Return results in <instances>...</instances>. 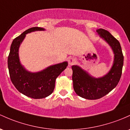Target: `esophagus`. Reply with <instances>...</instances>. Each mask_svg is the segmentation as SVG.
I'll return each instance as SVG.
<instances>
[{
    "mask_svg": "<svg viewBox=\"0 0 130 130\" xmlns=\"http://www.w3.org/2000/svg\"><path fill=\"white\" fill-rule=\"evenodd\" d=\"M75 62H76V60L73 57L70 58L69 60H68V63H69L70 65H73V64L75 63Z\"/></svg>",
    "mask_w": 130,
    "mask_h": 130,
    "instance_id": "34e87169",
    "label": "esophagus"
}]
</instances>
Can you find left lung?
<instances>
[{
	"label": "left lung",
	"instance_id": "1",
	"mask_svg": "<svg viewBox=\"0 0 130 130\" xmlns=\"http://www.w3.org/2000/svg\"><path fill=\"white\" fill-rule=\"evenodd\" d=\"M97 32L109 44L113 52L114 60L110 70L104 76L95 78L79 66L72 67L74 90L79 96L89 100L100 99L117 86L123 65V55L119 41L104 29H98Z\"/></svg>",
	"mask_w": 130,
	"mask_h": 130
}]
</instances>
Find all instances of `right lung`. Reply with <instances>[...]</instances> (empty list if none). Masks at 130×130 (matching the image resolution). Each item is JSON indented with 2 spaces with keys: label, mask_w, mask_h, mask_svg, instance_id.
Here are the masks:
<instances>
[{
  "label": "right lung",
  "mask_w": 130,
  "mask_h": 130,
  "mask_svg": "<svg viewBox=\"0 0 130 130\" xmlns=\"http://www.w3.org/2000/svg\"><path fill=\"white\" fill-rule=\"evenodd\" d=\"M44 30L42 28L33 27L15 38L8 57V68L12 83L19 92L33 99H42L51 95L55 88V79L68 66L67 62H63L51 65L41 72L32 73L21 65L18 49L26 35L33 31Z\"/></svg>",
  "instance_id": "1"
}]
</instances>
